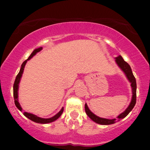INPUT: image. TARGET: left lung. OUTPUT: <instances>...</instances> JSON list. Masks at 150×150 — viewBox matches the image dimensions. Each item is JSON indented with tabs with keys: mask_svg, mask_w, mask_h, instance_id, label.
Listing matches in <instances>:
<instances>
[{
	"mask_svg": "<svg viewBox=\"0 0 150 150\" xmlns=\"http://www.w3.org/2000/svg\"><path fill=\"white\" fill-rule=\"evenodd\" d=\"M115 63L117 65H118V67L122 69V71L124 73L125 76H126L127 79L128 80V81L130 83V86L132 88V99H131L130 103L129 104L128 107L124 112H122L120 115H119L117 119H112V120H109V119H106V118H102L100 117L93 113L90 109L88 107L87 103H85V112L88 117L91 119V120H93L94 122L97 123L98 124L101 125H110V124H113L115 123L119 122L122 119H124V117L128 115L131 110H132V108H134V106L136 104V98H137V83H136V79L133 75L132 69L131 67L128 63H126V61L124 60V59L122 58V57L121 55H119L118 57H115Z\"/></svg>",
	"mask_w": 150,
	"mask_h": 150,
	"instance_id": "8db88e82",
	"label": "left lung"
}]
</instances>
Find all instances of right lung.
Instances as JSON below:
<instances>
[{"instance_id":"obj_1","label":"right lung","mask_w":150,"mask_h":150,"mask_svg":"<svg viewBox=\"0 0 150 150\" xmlns=\"http://www.w3.org/2000/svg\"><path fill=\"white\" fill-rule=\"evenodd\" d=\"M42 49H43L42 47H40V48L35 49V50L33 51V52L31 53V54H30L29 57H28V58L26 59V61H24V62L22 63L21 67H20L19 73H18L17 76H16L15 82H14V84H13L14 101H15V104H16V107H17L21 112H22V108L21 107V106H20L19 102H18V89H19V84H20V80H21V78L22 76V74H23V72H24V67H25L26 63H27V61H29L33 57L35 56V55L37 54V53L40 52ZM63 107L61 108V109L60 110V111H59L58 113H57L55 115H54L50 118H42V117H40L37 116L36 115L32 114V113H30V112H24L23 114L24 116L29 119V120L33 121V122L38 123V124H49V123L54 122L55 120H57V119H58L59 117L61 115V114L63 113Z\"/></svg>"}]
</instances>
